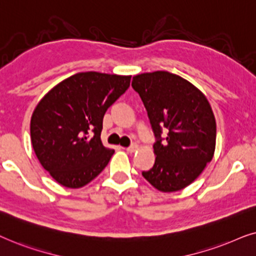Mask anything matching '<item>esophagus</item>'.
Segmentation results:
<instances>
[{"instance_id": "esophagus-1", "label": "esophagus", "mask_w": 256, "mask_h": 256, "mask_svg": "<svg viewBox=\"0 0 256 256\" xmlns=\"http://www.w3.org/2000/svg\"><path fill=\"white\" fill-rule=\"evenodd\" d=\"M137 150H138V145H136V144H132L131 146H128V148H126V151L130 152V153L137 151Z\"/></svg>"}]
</instances>
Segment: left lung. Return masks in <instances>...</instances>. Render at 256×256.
<instances>
[{
    "mask_svg": "<svg viewBox=\"0 0 256 256\" xmlns=\"http://www.w3.org/2000/svg\"><path fill=\"white\" fill-rule=\"evenodd\" d=\"M132 88L144 103L156 137L154 165L142 176L162 192L185 188L216 151V122L208 100L192 83L168 71L137 74Z\"/></svg>",
    "mask_w": 256,
    "mask_h": 256,
    "instance_id": "8db88e82",
    "label": "left lung"
}]
</instances>
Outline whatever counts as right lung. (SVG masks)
<instances>
[{
  "instance_id": "1",
  "label": "right lung",
  "mask_w": 256,
  "mask_h": 256,
  "mask_svg": "<svg viewBox=\"0 0 256 256\" xmlns=\"http://www.w3.org/2000/svg\"><path fill=\"white\" fill-rule=\"evenodd\" d=\"M130 80L131 76L80 72L54 86L37 104L30 122L34 151L62 186H85L110 162L114 150L100 140L103 118Z\"/></svg>"
}]
</instances>
